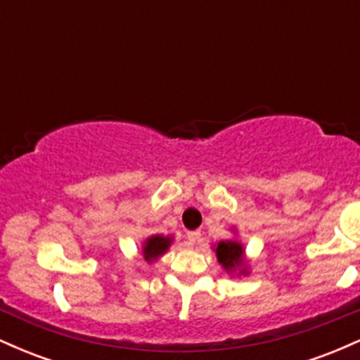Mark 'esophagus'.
<instances>
[{"label": "esophagus", "instance_id": "34e87169", "mask_svg": "<svg viewBox=\"0 0 360 360\" xmlns=\"http://www.w3.org/2000/svg\"><path fill=\"white\" fill-rule=\"evenodd\" d=\"M200 232H198V230H196V232H188V233H186V245H188V247H194V245H196V242L198 240H200Z\"/></svg>", "mask_w": 360, "mask_h": 360}]
</instances>
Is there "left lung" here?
<instances>
[{
  "label": "left lung",
  "mask_w": 360,
  "mask_h": 360,
  "mask_svg": "<svg viewBox=\"0 0 360 360\" xmlns=\"http://www.w3.org/2000/svg\"><path fill=\"white\" fill-rule=\"evenodd\" d=\"M217 259L226 272H237L247 274L245 260H243V245L237 240H221L217 245Z\"/></svg>",
  "instance_id": "obj_1"
}]
</instances>
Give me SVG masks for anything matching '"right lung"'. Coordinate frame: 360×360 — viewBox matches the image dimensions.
Listing matches in <instances>:
<instances>
[{"label": "right lung", "mask_w": 360, "mask_h": 360, "mask_svg": "<svg viewBox=\"0 0 360 360\" xmlns=\"http://www.w3.org/2000/svg\"><path fill=\"white\" fill-rule=\"evenodd\" d=\"M172 243V237H162V235H152L148 237L146 243H143V259L147 262L159 259L160 255H164L167 252L169 247Z\"/></svg>", "instance_id": "add662e5"}]
</instances>
